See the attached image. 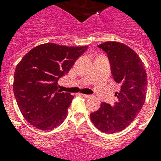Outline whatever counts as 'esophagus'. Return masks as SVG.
Instances as JSON below:
<instances>
[{
  "instance_id": "1",
  "label": "esophagus",
  "mask_w": 161,
  "mask_h": 161,
  "mask_svg": "<svg viewBox=\"0 0 161 161\" xmlns=\"http://www.w3.org/2000/svg\"><path fill=\"white\" fill-rule=\"evenodd\" d=\"M83 96L86 98H92V95H89V94H83Z\"/></svg>"
}]
</instances>
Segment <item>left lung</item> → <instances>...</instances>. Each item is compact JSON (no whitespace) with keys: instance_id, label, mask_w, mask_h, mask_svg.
<instances>
[{"instance_id":"1","label":"left lung","mask_w":161,"mask_h":161,"mask_svg":"<svg viewBox=\"0 0 161 161\" xmlns=\"http://www.w3.org/2000/svg\"><path fill=\"white\" fill-rule=\"evenodd\" d=\"M98 47L108 54L114 79L121 88L114 94L118 98L114 105L102 103L90 119L98 130L114 134L127 128L142 108L146 98L147 73L139 55L125 44L105 42Z\"/></svg>"}]
</instances>
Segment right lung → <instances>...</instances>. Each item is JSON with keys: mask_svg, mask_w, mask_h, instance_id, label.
<instances>
[{"mask_svg": "<svg viewBox=\"0 0 161 161\" xmlns=\"http://www.w3.org/2000/svg\"><path fill=\"white\" fill-rule=\"evenodd\" d=\"M87 49L44 43L30 50L16 65L14 95L23 117L34 127L52 130L64 121L74 97L62 93L58 81Z\"/></svg>", "mask_w": 161, "mask_h": 161, "instance_id": "right-lung-1", "label": "right lung"}]
</instances>
